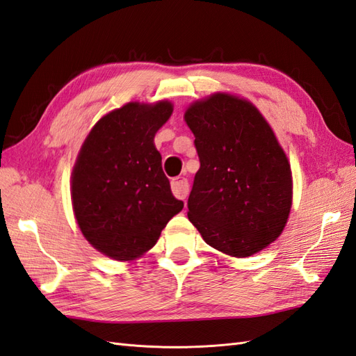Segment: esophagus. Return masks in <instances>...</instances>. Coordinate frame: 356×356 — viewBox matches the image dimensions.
Returning a JSON list of instances; mask_svg holds the SVG:
<instances>
[{"label": "esophagus", "instance_id": "obj_1", "mask_svg": "<svg viewBox=\"0 0 356 356\" xmlns=\"http://www.w3.org/2000/svg\"><path fill=\"white\" fill-rule=\"evenodd\" d=\"M172 192L177 197L184 199L188 195V181L186 178H175L172 179Z\"/></svg>", "mask_w": 356, "mask_h": 356}]
</instances>
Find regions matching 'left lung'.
Listing matches in <instances>:
<instances>
[{
    "label": "left lung",
    "instance_id": "obj_1",
    "mask_svg": "<svg viewBox=\"0 0 356 356\" xmlns=\"http://www.w3.org/2000/svg\"><path fill=\"white\" fill-rule=\"evenodd\" d=\"M184 120L201 161L188 220L223 254L259 252L281 236L293 199L290 163L273 129L254 104L229 93L193 102Z\"/></svg>",
    "mask_w": 356,
    "mask_h": 356
}]
</instances>
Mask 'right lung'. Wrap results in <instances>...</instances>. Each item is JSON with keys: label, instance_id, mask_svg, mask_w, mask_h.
<instances>
[{"label": "right lung", "instance_id": "right-lung-1", "mask_svg": "<svg viewBox=\"0 0 356 356\" xmlns=\"http://www.w3.org/2000/svg\"><path fill=\"white\" fill-rule=\"evenodd\" d=\"M172 102H128L102 116L81 146L71 181L72 208L89 243L118 261H131L157 243L183 210L172 195L155 148Z\"/></svg>", "mask_w": 356, "mask_h": 356}]
</instances>
